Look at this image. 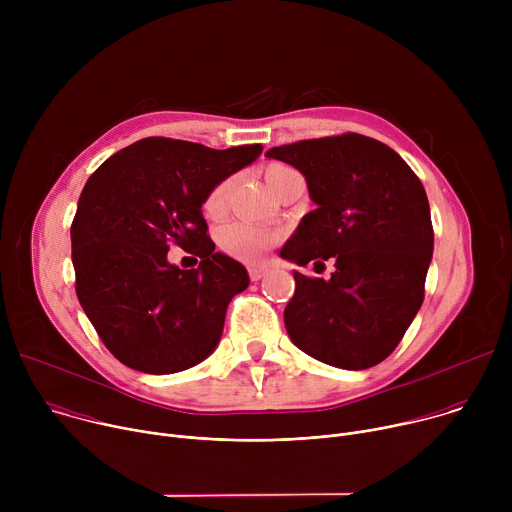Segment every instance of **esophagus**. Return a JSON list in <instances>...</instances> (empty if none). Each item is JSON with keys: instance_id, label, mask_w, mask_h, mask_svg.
Here are the masks:
<instances>
[{"instance_id": "esophagus-1", "label": "esophagus", "mask_w": 512, "mask_h": 512, "mask_svg": "<svg viewBox=\"0 0 512 512\" xmlns=\"http://www.w3.org/2000/svg\"><path fill=\"white\" fill-rule=\"evenodd\" d=\"M265 273H267V267H265V265H251V267H249V277H251V281L263 279Z\"/></svg>"}]
</instances>
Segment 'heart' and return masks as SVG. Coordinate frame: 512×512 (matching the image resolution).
<instances>
[{"mask_svg": "<svg viewBox=\"0 0 512 512\" xmlns=\"http://www.w3.org/2000/svg\"><path fill=\"white\" fill-rule=\"evenodd\" d=\"M291 168L283 166V164H271L265 168V182L267 186L275 192L279 180L283 178V174H287ZM229 190H231V178H223L221 182H216L208 194L204 196V212L208 216H221L225 206H227V198H229ZM279 241V233L255 223H245V221H237V223H229L225 225L221 231H218V245L221 249L239 259V261H259L263 257V253L275 245Z\"/></svg>", "mask_w": 512, "mask_h": 512, "instance_id": "b5f03b06", "label": "heart"}]
</instances>
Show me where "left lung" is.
<instances>
[{"label": "left lung", "instance_id": "1", "mask_svg": "<svg viewBox=\"0 0 512 512\" xmlns=\"http://www.w3.org/2000/svg\"><path fill=\"white\" fill-rule=\"evenodd\" d=\"M265 156L298 168L316 202L281 257L298 265L332 257L336 267L328 281L294 273L283 312L289 338L332 367H375L425 298L433 227L421 180L389 145L360 133L285 143Z\"/></svg>", "mask_w": 512, "mask_h": 512}]
</instances>
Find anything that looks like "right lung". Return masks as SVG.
I'll return each instance as SVG.
<instances>
[{"mask_svg": "<svg viewBox=\"0 0 512 512\" xmlns=\"http://www.w3.org/2000/svg\"><path fill=\"white\" fill-rule=\"evenodd\" d=\"M261 150L259 143L212 150L145 137L87 180L70 225L75 289L99 338L125 367L180 373L221 340L227 306L249 275L214 251L202 202ZM170 246L198 256L199 267L184 272L168 264Z\"/></svg>", "mask_w": 512, "mask_h": 512, "instance_id": "add662e5", "label": "right lung"}]
</instances>
